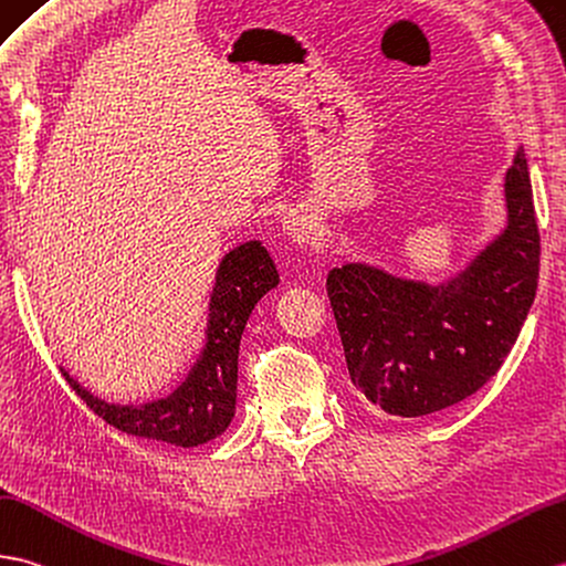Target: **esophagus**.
Segmentation results:
<instances>
[{"label":"esophagus","mask_w":566,"mask_h":566,"mask_svg":"<svg viewBox=\"0 0 566 566\" xmlns=\"http://www.w3.org/2000/svg\"><path fill=\"white\" fill-rule=\"evenodd\" d=\"M284 233L292 239L296 245H308L318 239V229L306 214H289L284 217Z\"/></svg>","instance_id":"esophagus-1"}]
</instances>
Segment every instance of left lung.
<instances>
[{
    "label": "left lung",
    "instance_id": "1",
    "mask_svg": "<svg viewBox=\"0 0 566 566\" xmlns=\"http://www.w3.org/2000/svg\"><path fill=\"white\" fill-rule=\"evenodd\" d=\"M506 227L439 284L366 262L327 274L352 384L398 417L439 412L478 392L504 364L528 315L541 265L523 147L504 178Z\"/></svg>",
    "mask_w": 566,
    "mask_h": 566
}]
</instances>
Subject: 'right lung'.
I'll return each instance as SVG.
<instances>
[{"instance_id":"obj_1","label":"right lung","mask_w":566,"mask_h":566,"mask_svg":"<svg viewBox=\"0 0 566 566\" xmlns=\"http://www.w3.org/2000/svg\"><path fill=\"white\" fill-rule=\"evenodd\" d=\"M280 284V272L260 241L235 245L221 258L209 296V321L200 357L186 380L161 400L117 405L101 400L62 369L67 384L111 427L142 439L192 449L227 431L235 415L239 347L258 301Z\"/></svg>"}]
</instances>
